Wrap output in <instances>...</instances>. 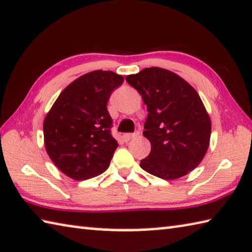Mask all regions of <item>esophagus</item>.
<instances>
[{
	"instance_id": "esophagus-1",
	"label": "esophagus",
	"mask_w": 252,
	"mask_h": 252,
	"mask_svg": "<svg viewBox=\"0 0 252 252\" xmlns=\"http://www.w3.org/2000/svg\"><path fill=\"white\" fill-rule=\"evenodd\" d=\"M134 137H137V134H134V133H126V134H123V140H125L126 142H127V141H130L131 139H133Z\"/></svg>"
}]
</instances>
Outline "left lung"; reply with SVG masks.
Segmentation results:
<instances>
[{
	"label": "left lung",
	"mask_w": 252,
	"mask_h": 252,
	"mask_svg": "<svg viewBox=\"0 0 252 252\" xmlns=\"http://www.w3.org/2000/svg\"><path fill=\"white\" fill-rule=\"evenodd\" d=\"M126 81L141 95L148 117L143 135L151 151L140 167L171 181L201 163L210 146L211 119L195 89L168 69L150 67Z\"/></svg>",
	"instance_id": "left-lung-1"
}]
</instances>
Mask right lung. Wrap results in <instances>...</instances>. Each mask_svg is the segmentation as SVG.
Segmentation results:
<instances>
[{
    "instance_id": "obj_1",
    "label": "right lung",
    "mask_w": 252,
    "mask_h": 252,
    "mask_svg": "<svg viewBox=\"0 0 252 252\" xmlns=\"http://www.w3.org/2000/svg\"><path fill=\"white\" fill-rule=\"evenodd\" d=\"M123 81L122 75L110 70L84 74L59 94L43 120L47 154L74 181L90 179L109 168L118 141L111 134L106 104Z\"/></svg>"
}]
</instances>
